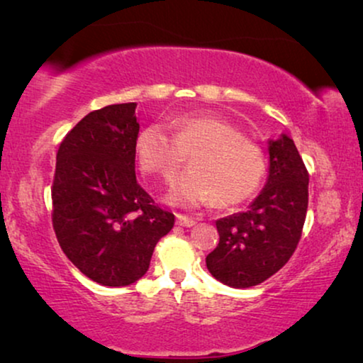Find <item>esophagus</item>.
<instances>
[{"instance_id": "34e87169", "label": "esophagus", "mask_w": 363, "mask_h": 363, "mask_svg": "<svg viewBox=\"0 0 363 363\" xmlns=\"http://www.w3.org/2000/svg\"><path fill=\"white\" fill-rule=\"evenodd\" d=\"M195 223H196L195 218H190V216H186V215H180V213H178V215H177V225L178 226L191 228L193 225H195Z\"/></svg>"}]
</instances>
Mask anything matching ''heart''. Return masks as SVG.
<instances>
[{"label": "heart", "mask_w": 363, "mask_h": 363, "mask_svg": "<svg viewBox=\"0 0 363 363\" xmlns=\"http://www.w3.org/2000/svg\"><path fill=\"white\" fill-rule=\"evenodd\" d=\"M165 127L152 123L137 135L135 155L143 175L172 183L191 157L185 173L168 195V201L196 206L216 200L231 206L257 191L266 177V155L259 145L221 118L188 113Z\"/></svg>", "instance_id": "heart-1"}]
</instances>
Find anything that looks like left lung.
Wrapping results in <instances>:
<instances>
[{"label":"left lung","mask_w":363,"mask_h":363,"mask_svg":"<svg viewBox=\"0 0 363 363\" xmlns=\"http://www.w3.org/2000/svg\"><path fill=\"white\" fill-rule=\"evenodd\" d=\"M309 203V173L292 142H269V177L242 213L216 221L220 242L206 256L211 276L230 287L257 286L294 255Z\"/></svg>","instance_id":"obj_1"}]
</instances>
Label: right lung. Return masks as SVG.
Masks as SVG:
<instances>
[{
  "mask_svg": "<svg viewBox=\"0 0 363 363\" xmlns=\"http://www.w3.org/2000/svg\"><path fill=\"white\" fill-rule=\"evenodd\" d=\"M135 107L113 104L87 113L59 145L51 188L64 255L89 279L111 287L140 279L175 223L137 182Z\"/></svg>",
  "mask_w": 363,
  "mask_h": 363,
  "instance_id": "add662e5",
  "label": "right lung"
}]
</instances>
